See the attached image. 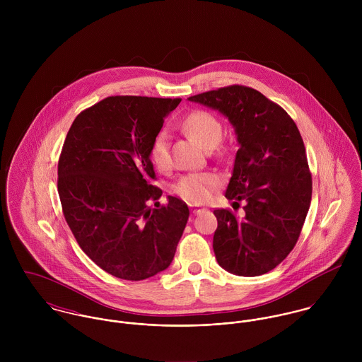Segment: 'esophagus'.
<instances>
[{"instance_id":"esophagus-1","label":"esophagus","mask_w":362,"mask_h":362,"mask_svg":"<svg viewBox=\"0 0 362 362\" xmlns=\"http://www.w3.org/2000/svg\"><path fill=\"white\" fill-rule=\"evenodd\" d=\"M205 210V207L197 206V205H191V211L194 213V214H198V213H201V211H204Z\"/></svg>"}]
</instances>
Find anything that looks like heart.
<instances>
[{"instance_id": "1", "label": "heart", "mask_w": 362, "mask_h": 362, "mask_svg": "<svg viewBox=\"0 0 362 362\" xmlns=\"http://www.w3.org/2000/svg\"><path fill=\"white\" fill-rule=\"evenodd\" d=\"M181 128L206 151L214 149L223 138V127L220 121L205 110H195L189 112L182 119ZM151 160L160 170L170 165L167 132L156 135L151 146ZM218 187L220 178L216 174L192 173L181 177L173 187V191L189 204H205Z\"/></svg>"}]
</instances>
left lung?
I'll return each mask as SVG.
<instances>
[{
    "instance_id": "left-lung-1",
    "label": "left lung",
    "mask_w": 362,
    "mask_h": 362,
    "mask_svg": "<svg viewBox=\"0 0 362 362\" xmlns=\"http://www.w3.org/2000/svg\"><path fill=\"white\" fill-rule=\"evenodd\" d=\"M188 100L227 117L240 145L226 198L245 201V216L213 211L217 263L237 276L264 274L293 251L310 209L312 177L301 134L279 104L248 86L231 85Z\"/></svg>"
}]
</instances>
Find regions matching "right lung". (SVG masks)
Returning <instances> with one entry per match:
<instances>
[{
	"label": "right lung",
	"instance_id": "obj_1",
	"mask_svg": "<svg viewBox=\"0 0 362 362\" xmlns=\"http://www.w3.org/2000/svg\"><path fill=\"white\" fill-rule=\"evenodd\" d=\"M181 99L110 96L72 122L58 160L64 217L82 251L111 276L145 280L165 270L189 217L155 180L151 146ZM156 202L152 209L148 204Z\"/></svg>",
	"mask_w": 362,
	"mask_h": 362
}]
</instances>
